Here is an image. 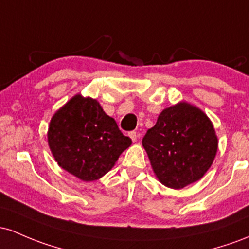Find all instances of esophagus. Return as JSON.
<instances>
[{"instance_id": "34e87169", "label": "esophagus", "mask_w": 249, "mask_h": 249, "mask_svg": "<svg viewBox=\"0 0 249 249\" xmlns=\"http://www.w3.org/2000/svg\"><path fill=\"white\" fill-rule=\"evenodd\" d=\"M129 138L133 140V142H136V140L139 138V134L136 132H130L129 133Z\"/></svg>"}]
</instances>
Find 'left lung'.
<instances>
[{
    "label": "left lung",
    "mask_w": 249,
    "mask_h": 249,
    "mask_svg": "<svg viewBox=\"0 0 249 249\" xmlns=\"http://www.w3.org/2000/svg\"><path fill=\"white\" fill-rule=\"evenodd\" d=\"M217 144L209 117L185 101L162 110L142 139L155 177L173 189L202 178L213 163Z\"/></svg>",
    "instance_id": "1"
}]
</instances>
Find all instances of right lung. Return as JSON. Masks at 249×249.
Wrapping results in <instances>:
<instances>
[{
	"instance_id": "1",
	"label": "right lung",
	"mask_w": 249,
	"mask_h": 249,
	"mask_svg": "<svg viewBox=\"0 0 249 249\" xmlns=\"http://www.w3.org/2000/svg\"><path fill=\"white\" fill-rule=\"evenodd\" d=\"M47 136L58 166L86 182L107 174L132 144L97 100L81 94L56 110Z\"/></svg>"
}]
</instances>
